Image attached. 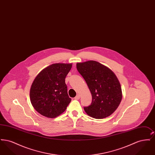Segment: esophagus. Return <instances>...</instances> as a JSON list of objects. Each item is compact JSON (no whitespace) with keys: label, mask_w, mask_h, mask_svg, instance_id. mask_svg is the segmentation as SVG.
<instances>
[{"label":"esophagus","mask_w":155,"mask_h":155,"mask_svg":"<svg viewBox=\"0 0 155 155\" xmlns=\"http://www.w3.org/2000/svg\"><path fill=\"white\" fill-rule=\"evenodd\" d=\"M80 98V96L78 94V95H77V96H75V97H74V99H75V100H78Z\"/></svg>","instance_id":"esophagus-1"}]
</instances>
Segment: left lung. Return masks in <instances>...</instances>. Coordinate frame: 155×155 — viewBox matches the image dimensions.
Returning a JSON list of instances; mask_svg holds the SVG:
<instances>
[{
  "instance_id": "8db88e82",
  "label": "left lung",
  "mask_w": 155,
  "mask_h": 155,
  "mask_svg": "<svg viewBox=\"0 0 155 155\" xmlns=\"http://www.w3.org/2000/svg\"><path fill=\"white\" fill-rule=\"evenodd\" d=\"M77 68L87 82L92 97L84 110L91 117L102 119L110 116L122 99L117 77L109 68L94 60L77 63Z\"/></svg>"
}]
</instances>
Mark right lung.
Instances as JSON below:
<instances>
[{
  "label": "right lung",
  "instance_id": "1",
  "mask_svg": "<svg viewBox=\"0 0 155 155\" xmlns=\"http://www.w3.org/2000/svg\"><path fill=\"white\" fill-rule=\"evenodd\" d=\"M72 63H54L45 67L35 78L30 88L31 103L39 114L48 118L59 116L71 99L65 83Z\"/></svg>",
  "mask_w": 155,
  "mask_h": 155
}]
</instances>
